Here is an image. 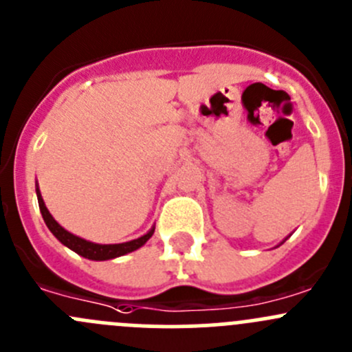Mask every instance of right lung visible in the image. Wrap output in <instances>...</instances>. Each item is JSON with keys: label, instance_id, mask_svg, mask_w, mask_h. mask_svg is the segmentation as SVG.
<instances>
[{"label": "right lung", "instance_id": "obj_1", "mask_svg": "<svg viewBox=\"0 0 352 352\" xmlns=\"http://www.w3.org/2000/svg\"><path fill=\"white\" fill-rule=\"evenodd\" d=\"M37 199H38V208H41L42 218H44L45 225H47V228L51 230L52 235H54L63 245H66L67 248H71L73 252L80 254L81 257L91 258V261H107V258H113V257H119V255L129 254V252L143 247V245L151 239V235H153L155 232V230H151V232H148L146 235H143L141 239L131 240V242H126V243H116V245L91 243V242H87V240L80 239V236H74L73 233L66 232V230L63 228L54 218H52L51 212H49L47 208H45L44 199H42L38 189H37Z\"/></svg>", "mask_w": 352, "mask_h": 352}]
</instances>
